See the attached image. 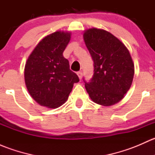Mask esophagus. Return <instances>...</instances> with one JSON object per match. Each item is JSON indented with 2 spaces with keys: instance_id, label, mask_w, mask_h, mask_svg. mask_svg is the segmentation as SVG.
I'll list each match as a JSON object with an SVG mask.
<instances>
[{
  "instance_id": "1",
  "label": "esophagus",
  "mask_w": 155,
  "mask_h": 155,
  "mask_svg": "<svg viewBox=\"0 0 155 155\" xmlns=\"http://www.w3.org/2000/svg\"><path fill=\"white\" fill-rule=\"evenodd\" d=\"M77 75H78V76H79V79H82V71H79L77 73Z\"/></svg>"
}]
</instances>
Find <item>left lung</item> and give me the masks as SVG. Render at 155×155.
Masks as SVG:
<instances>
[{"instance_id":"obj_1","label":"left lung","mask_w":155,"mask_h":155,"mask_svg":"<svg viewBox=\"0 0 155 155\" xmlns=\"http://www.w3.org/2000/svg\"><path fill=\"white\" fill-rule=\"evenodd\" d=\"M84 40L94 61V75L85 86L91 99L112 106L123 99L132 84L134 64L129 51L117 37L105 30L85 31Z\"/></svg>"}]
</instances>
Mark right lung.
I'll return each mask as SVG.
<instances>
[{"label": "right lung", "instance_id": "add662e5", "mask_svg": "<svg viewBox=\"0 0 155 155\" xmlns=\"http://www.w3.org/2000/svg\"><path fill=\"white\" fill-rule=\"evenodd\" d=\"M70 33L56 31L45 37L34 48L25 67V81L31 97L40 105L55 109L68 99L79 77L70 70L63 52Z\"/></svg>", "mask_w": 155, "mask_h": 155}]
</instances>
